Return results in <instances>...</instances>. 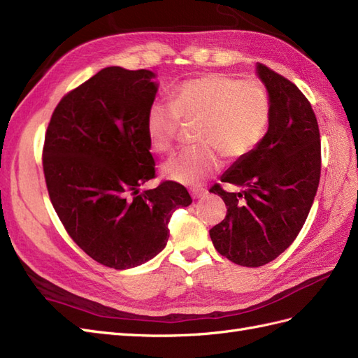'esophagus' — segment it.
<instances>
[{"label":"esophagus","instance_id":"obj_1","mask_svg":"<svg viewBox=\"0 0 358 358\" xmlns=\"http://www.w3.org/2000/svg\"><path fill=\"white\" fill-rule=\"evenodd\" d=\"M190 195L194 196V199H201L204 198L207 195V189H203V187H195L190 190Z\"/></svg>","mask_w":358,"mask_h":358}]
</instances>
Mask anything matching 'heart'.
<instances>
[{
	"label": "heart",
	"instance_id": "b5f03b06",
	"mask_svg": "<svg viewBox=\"0 0 358 358\" xmlns=\"http://www.w3.org/2000/svg\"><path fill=\"white\" fill-rule=\"evenodd\" d=\"M272 116L269 90L255 80L231 74H208L187 80L172 90V101H154L146 113V134L157 152L177 142L182 119L201 121L203 142L166 162L169 180L195 186L221 168L222 155L241 160L259 148Z\"/></svg>",
	"mask_w": 358,
	"mask_h": 358
}]
</instances>
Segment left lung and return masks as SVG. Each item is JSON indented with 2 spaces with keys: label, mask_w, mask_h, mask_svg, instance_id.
Instances as JSON below:
<instances>
[{
  "label": "left lung",
  "mask_w": 358,
  "mask_h": 358,
  "mask_svg": "<svg viewBox=\"0 0 358 358\" xmlns=\"http://www.w3.org/2000/svg\"><path fill=\"white\" fill-rule=\"evenodd\" d=\"M257 72L272 99L268 134L222 176V182L241 186V192L219 182L210 187L227 206L224 221L210 230L215 248L246 268L275 260L296 239L320 178V136L310 101L263 63Z\"/></svg>",
  "instance_id": "left-lung-1"
}]
</instances>
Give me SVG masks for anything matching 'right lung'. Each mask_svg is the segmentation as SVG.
<instances>
[{"instance_id":"obj_1","label":"right lung","mask_w":358,"mask_h":358,"mask_svg":"<svg viewBox=\"0 0 358 358\" xmlns=\"http://www.w3.org/2000/svg\"><path fill=\"white\" fill-rule=\"evenodd\" d=\"M151 71L101 69L54 108L42 150L54 210L90 259L134 268L166 246L169 221L192 198L185 186L155 178L146 113L157 85Z\"/></svg>"}]
</instances>
